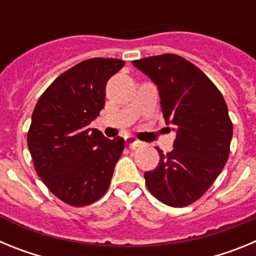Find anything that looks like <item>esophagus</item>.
Returning a JSON list of instances; mask_svg holds the SVG:
<instances>
[{
  "mask_svg": "<svg viewBox=\"0 0 256 256\" xmlns=\"http://www.w3.org/2000/svg\"><path fill=\"white\" fill-rule=\"evenodd\" d=\"M126 144H128L130 148H137V146H140V144H141V142L137 141V140L133 138V137H126Z\"/></svg>",
  "mask_w": 256,
  "mask_h": 256,
  "instance_id": "obj_1",
  "label": "esophagus"
}]
</instances>
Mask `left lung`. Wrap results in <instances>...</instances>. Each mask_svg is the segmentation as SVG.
Listing matches in <instances>:
<instances>
[{"mask_svg":"<svg viewBox=\"0 0 256 256\" xmlns=\"http://www.w3.org/2000/svg\"><path fill=\"white\" fill-rule=\"evenodd\" d=\"M158 86L165 123L177 137L173 150L144 173L148 191L162 204L183 208L204 195L224 168L234 126L227 104L198 66L173 54L132 62Z\"/></svg>","mask_w":256,"mask_h":256,"instance_id":"obj_1","label":"left lung"}]
</instances>
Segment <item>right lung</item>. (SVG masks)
Returning <instances> with one entry per match:
<instances>
[{"label":"right lung","instance_id":"right-lung-1","mask_svg":"<svg viewBox=\"0 0 256 256\" xmlns=\"http://www.w3.org/2000/svg\"><path fill=\"white\" fill-rule=\"evenodd\" d=\"M124 66L119 58H94L70 68L48 86L32 115L28 148L47 188L72 206L105 195L124 140L90 128L105 106L106 83Z\"/></svg>","mask_w":256,"mask_h":256}]
</instances>
